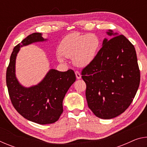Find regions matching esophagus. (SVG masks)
<instances>
[{"instance_id": "34e87169", "label": "esophagus", "mask_w": 147, "mask_h": 147, "mask_svg": "<svg viewBox=\"0 0 147 147\" xmlns=\"http://www.w3.org/2000/svg\"><path fill=\"white\" fill-rule=\"evenodd\" d=\"M75 74H76V76L77 79H80L81 78L82 76H81L80 73L78 71H75Z\"/></svg>"}]
</instances>
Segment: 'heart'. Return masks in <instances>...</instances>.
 <instances>
[{
    "label": "heart",
    "mask_w": 147,
    "mask_h": 147,
    "mask_svg": "<svg viewBox=\"0 0 147 147\" xmlns=\"http://www.w3.org/2000/svg\"><path fill=\"white\" fill-rule=\"evenodd\" d=\"M99 46L100 40L96 35L73 32L67 35L61 41L58 60L63 62V57L72 58L76 66L84 67L95 58Z\"/></svg>",
    "instance_id": "heart-1"
}]
</instances>
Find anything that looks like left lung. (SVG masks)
Masks as SVG:
<instances>
[{
    "mask_svg": "<svg viewBox=\"0 0 147 147\" xmlns=\"http://www.w3.org/2000/svg\"><path fill=\"white\" fill-rule=\"evenodd\" d=\"M102 47L82 72L89 109L96 117L110 119L130 105L139 88L140 71L134 46L123 35L106 32Z\"/></svg>",
    "mask_w": 147,
    "mask_h": 147,
    "instance_id": "1",
    "label": "left lung"
}]
</instances>
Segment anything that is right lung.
<instances>
[{"instance_id": "right-lung-1", "label": "right lung", "mask_w": 147, "mask_h": 147, "mask_svg": "<svg viewBox=\"0 0 147 147\" xmlns=\"http://www.w3.org/2000/svg\"><path fill=\"white\" fill-rule=\"evenodd\" d=\"M47 40L41 33L27 36L14 47L6 71V85L15 109L27 120L39 124H52L58 120L63 111L65 95L76 80L71 69L61 72L52 69L37 85L26 88L19 83L16 74V62L20 48Z\"/></svg>"}]
</instances>
